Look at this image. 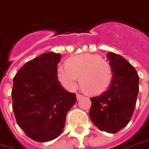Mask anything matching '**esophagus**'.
Instances as JSON below:
<instances>
[{
	"mask_svg": "<svg viewBox=\"0 0 149 149\" xmlns=\"http://www.w3.org/2000/svg\"><path fill=\"white\" fill-rule=\"evenodd\" d=\"M84 95H82L80 94H77V100H80L81 98H83Z\"/></svg>",
	"mask_w": 149,
	"mask_h": 149,
	"instance_id": "esophagus-1",
	"label": "esophagus"
}]
</instances>
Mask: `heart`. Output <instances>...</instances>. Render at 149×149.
I'll use <instances>...</instances> for the list:
<instances>
[{
	"label": "heart",
	"instance_id": "1",
	"mask_svg": "<svg viewBox=\"0 0 149 149\" xmlns=\"http://www.w3.org/2000/svg\"><path fill=\"white\" fill-rule=\"evenodd\" d=\"M80 84L90 95H99L106 91L111 83L113 71L111 65L97 54H82L69 58L66 65L58 69V79L64 88L72 91Z\"/></svg>",
	"mask_w": 149,
	"mask_h": 149
}]
</instances>
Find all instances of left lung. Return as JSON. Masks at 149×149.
Wrapping results in <instances>:
<instances>
[{
    "instance_id": "left-lung-1",
    "label": "left lung",
    "mask_w": 149,
    "mask_h": 149,
    "mask_svg": "<svg viewBox=\"0 0 149 149\" xmlns=\"http://www.w3.org/2000/svg\"><path fill=\"white\" fill-rule=\"evenodd\" d=\"M107 58L113 71L112 80L105 92L91 98L89 116L99 130L115 133L132 118L139 91V77L122 56L110 52Z\"/></svg>"
}]
</instances>
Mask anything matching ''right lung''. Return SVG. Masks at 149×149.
Instances as JSON below:
<instances>
[{"mask_svg": "<svg viewBox=\"0 0 149 149\" xmlns=\"http://www.w3.org/2000/svg\"><path fill=\"white\" fill-rule=\"evenodd\" d=\"M59 54L45 53L27 61L13 79V110L19 127L31 139L47 142L63 131L66 114L77 101L58 79Z\"/></svg>", "mask_w": 149, "mask_h": 149, "instance_id": "1", "label": "right lung"}]
</instances>
